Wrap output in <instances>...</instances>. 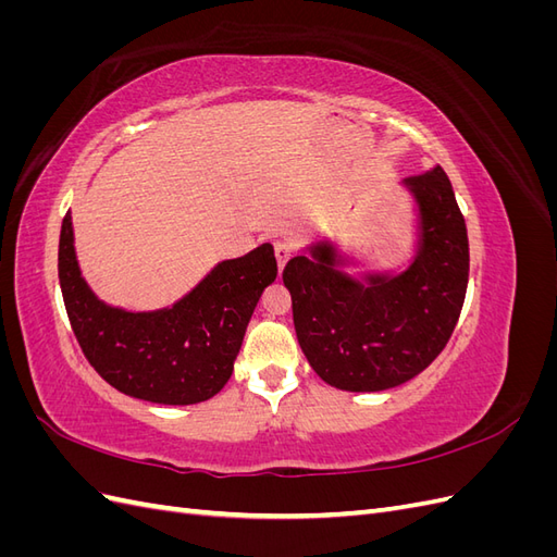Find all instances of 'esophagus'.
<instances>
[{
    "label": "esophagus",
    "instance_id": "1",
    "mask_svg": "<svg viewBox=\"0 0 557 557\" xmlns=\"http://www.w3.org/2000/svg\"><path fill=\"white\" fill-rule=\"evenodd\" d=\"M274 252H276V262H278V269L285 267V262H288L293 258L295 252V244L288 242V239H276L274 242Z\"/></svg>",
    "mask_w": 557,
    "mask_h": 557
}]
</instances>
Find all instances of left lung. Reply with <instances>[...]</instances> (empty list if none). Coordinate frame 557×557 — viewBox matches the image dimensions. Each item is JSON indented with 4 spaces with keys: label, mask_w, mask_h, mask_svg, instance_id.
Returning a JSON list of instances; mask_svg holds the SVG:
<instances>
[{
    "label": "left lung",
    "mask_w": 557,
    "mask_h": 557,
    "mask_svg": "<svg viewBox=\"0 0 557 557\" xmlns=\"http://www.w3.org/2000/svg\"><path fill=\"white\" fill-rule=\"evenodd\" d=\"M404 185L418 201L420 244L401 274L350 278L327 242L283 269L297 342L313 372L339 391L376 393L418 376L448 344L465 305L467 225L446 172L434 166Z\"/></svg>",
    "instance_id": "left-lung-1"
}]
</instances>
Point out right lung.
Here are the masks:
<instances>
[{
  "mask_svg": "<svg viewBox=\"0 0 557 557\" xmlns=\"http://www.w3.org/2000/svg\"><path fill=\"white\" fill-rule=\"evenodd\" d=\"M272 244L225 260L172 309L132 313L83 281L72 213L60 232L62 299L83 356L115 391L156 404H197L223 391L262 290L276 278Z\"/></svg>",
  "mask_w": 557,
  "mask_h": 557,
  "instance_id": "1",
  "label": "right lung"
}]
</instances>
